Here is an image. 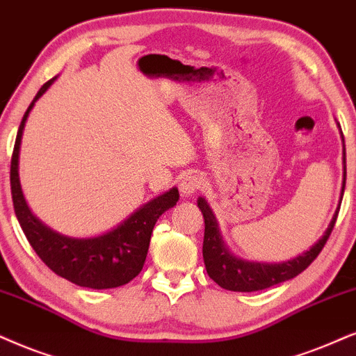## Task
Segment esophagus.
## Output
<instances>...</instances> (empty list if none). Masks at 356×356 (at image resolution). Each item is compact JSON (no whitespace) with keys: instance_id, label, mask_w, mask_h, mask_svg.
I'll return each mask as SVG.
<instances>
[{"instance_id":"obj_1","label":"esophagus","mask_w":356,"mask_h":356,"mask_svg":"<svg viewBox=\"0 0 356 356\" xmlns=\"http://www.w3.org/2000/svg\"><path fill=\"white\" fill-rule=\"evenodd\" d=\"M202 186H204V179L200 175L188 174L179 184V188H181V193L184 197H192L197 191H200Z\"/></svg>"}]
</instances>
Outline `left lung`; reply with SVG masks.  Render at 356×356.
Listing matches in <instances>:
<instances>
[{
	"label": "left lung",
	"instance_id": "1",
	"mask_svg": "<svg viewBox=\"0 0 356 356\" xmlns=\"http://www.w3.org/2000/svg\"><path fill=\"white\" fill-rule=\"evenodd\" d=\"M340 128V124H339ZM341 133V129H340ZM343 139V134H341ZM345 177H346V161H345V143H343V184H341L340 202L337 207L334 217L328 223L327 230L323 235L314 243L312 246L304 253L296 256V258L281 261V263H261V261H248L238 258L230 251L227 243L223 241L222 233H220L218 222L215 213L211 211L210 205L207 204L204 197L197 199V205L202 210L205 220V233H204V263L209 276L213 279L220 287L235 292H254L263 291L268 287L281 284V282L289 281L298 274L304 271L305 268L317 258L323 245H325L328 236H330L334 225L337 222V215L341 204V197L345 192Z\"/></svg>",
	"mask_w": 356,
	"mask_h": 356
}]
</instances>
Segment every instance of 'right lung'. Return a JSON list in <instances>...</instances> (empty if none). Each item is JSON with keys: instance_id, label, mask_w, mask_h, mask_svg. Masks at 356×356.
Returning a JSON list of instances; mask_svg holds the SVG:
<instances>
[{"instance_id": "add662e5", "label": "right lung", "mask_w": 356, "mask_h": 356, "mask_svg": "<svg viewBox=\"0 0 356 356\" xmlns=\"http://www.w3.org/2000/svg\"><path fill=\"white\" fill-rule=\"evenodd\" d=\"M56 80L57 77H54L40 87L17 129L11 159V193L17 222L33 250L57 276L90 289L120 287L141 273L149 250L152 228L165 210L172 209L177 204L179 191L177 187L169 188L168 192L143 204L111 230L97 236H67L40 222L31 211L22 193L19 151L22 133L31 110Z\"/></svg>"}]
</instances>
